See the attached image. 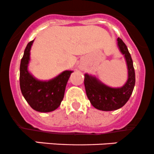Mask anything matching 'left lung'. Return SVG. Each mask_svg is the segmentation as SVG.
<instances>
[{
	"label": "left lung",
	"instance_id": "obj_1",
	"mask_svg": "<svg viewBox=\"0 0 154 154\" xmlns=\"http://www.w3.org/2000/svg\"><path fill=\"white\" fill-rule=\"evenodd\" d=\"M118 45L120 51L124 54L128 68V79L124 86L119 88H109L95 77L85 75L84 83L88 98L92 106L99 110L114 111L123 107L129 100L135 86V69L128 48L119 37Z\"/></svg>",
	"mask_w": 154,
	"mask_h": 154
}]
</instances>
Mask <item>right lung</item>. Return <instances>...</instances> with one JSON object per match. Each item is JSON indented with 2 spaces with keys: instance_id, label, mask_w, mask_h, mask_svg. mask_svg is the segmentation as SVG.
Masks as SVG:
<instances>
[{
  "instance_id": "right-lung-1",
  "label": "right lung",
  "mask_w": 154,
  "mask_h": 154,
  "mask_svg": "<svg viewBox=\"0 0 154 154\" xmlns=\"http://www.w3.org/2000/svg\"><path fill=\"white\" fill-rule=\"evenodd\" d=\"M33 40L28 42L20 64V88L23 97L30 107L39 112H50L60 106L68 79L72 71L66 70L57 77L42 82L35 79L27 70L30 50Z\"/></svg>"
}]
</instances>
